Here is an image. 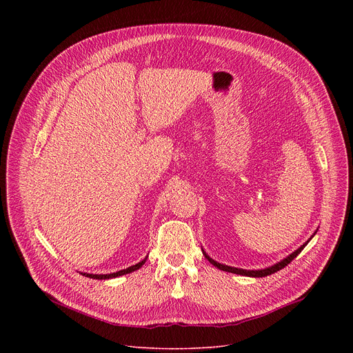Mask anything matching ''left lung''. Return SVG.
Wrapping results in <instances>:
<instances>
[{"mask_svg": "<svg viewBox=\"0 0 353 353\" xmlns=\"http://www.w3.org/2000/svg\"><path fill=\"white\" fill-rule=\"evenodd\" d=\"M314 234H316V232H314ZM313 234V236H314ZM312 236V237H313ZM312 237L303 244V245H300L297 250H294L292 254H289L286 259H283L282 261H279V263H276V264H274V265H271V267H268V268H264V270H243V268H236V267H229V265H225V264H219V263H216L215 260H212L205 251L203 250V253H204V256H205V259L212 264V265H215L216 268H219V270H222V271H226V272H232V274H237V275H244V276H253V278H263V276H267V275H271V274H274V272H276V271H279V270H282V268H285L288 264H290V261L292 260H294L300 253H301V250H303L306 245H307V243L312 240Z\"/></svg>", "mask_w": 353, "mask_h": 353, "instance_id": "1", "label": "left lung"}]
</instances>
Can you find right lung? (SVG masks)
Here are the masks:
<instances>
[{
  "label": "right lung",
  "mask_w": 353,
  "mask_h": 353,
  "mask_svg": "<svg viewBox=\"0 0 353 353\" xmlns=\"http://www.w3.org/2000/svg\"><path fill=\"white\" fill-rule=\"evenodd\" d=\"M145 261H146V259H143L142 261H139L138 264H135V265H131V267H128V268H125V270H121V271H117V272H113V274H106V275H103V274H100V275H97V274H82V275H85V276H88V278H92V279H110V278H117V276H121V275H125V274H130V272H134V271H137V270H139L143 264H145Z\"/></svg>",
  "instance_id": "1"
}]
</instances>
